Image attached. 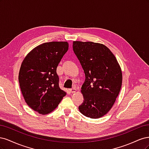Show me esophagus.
<instances>
[{
  "instance_id": "1",
  "label": "esophagus",
  "mask_w": 149,
  "mask_h": 149,
  "mask_svg": "<svg viewBox=\"0 0 149 149\" xmlns=\"http://www.w3.org/2000/svg\"><path fill=\"white\" fill-rule=\"evenodd\" d=\"M69 91H70V93H74V92H76V88L70 89H69Z\"/></svg>"
}]
</instances>
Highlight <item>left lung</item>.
<instances>
[{"label": "left lung", "mask_w": 149, "mask_h": 149, "mask_svg": "<svg viewBox=\"0 0 149 149\" xmlns=\"http://www.w3.org/2000/svg\"><path fill=\"white\" fill-rule=\"evenodd\" d=\"M73 49L85 74L81 86L84 101L79 110L88 118H101L111 109L120 92V67L113 53L102 44L76 41Z\"/></svg>", "instance_id": "left-lung-1"}]
</instances>
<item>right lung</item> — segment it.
<instances>
[{
	"instance_id": "right-lung-1",
	"label": "right lung",
	"mask_w": 149,
	"mask_h": 149,
	"mask_svg": "<svg viewBox=\"0 0 149 149\" xmlns=\"http://www.w3.org/2000/svg\"><path fill=\"white\" fill-rule=\"evenodd\" d=\"M68 49L66 42L44 43L33 49L21 65L22 93L28 106L40 114L51 112L66 96L59 87L56 68Z\"/></svg>"
}]
</instances>
